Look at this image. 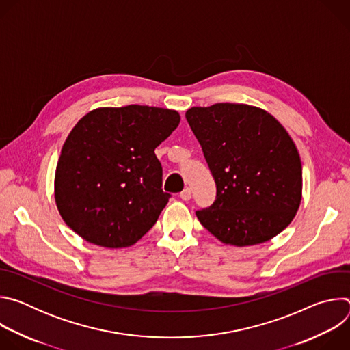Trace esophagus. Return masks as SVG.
I'll return each mask as SVG.
<instances>
[{
  "mask_svg": "<svg viewBox=\"0 0 350 350\" xmlns=\"http://www.w3.org/2000/svg\"><path fill=\"white\" fill-rule=\"evenodd\" d=\"M180 198L183 199V201H189V199H191V189L185 188L183 192H180Z\"/></svg>",
  "mask_w": 350,
  "mask_h": 350,
  "instance_id": "esophagus-1",
  "label": "esophagus"
}]
</instances>
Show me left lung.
<instances>
[{"instance_id":"left-lung-1","label":"left lung","mask_w":350,"mask_h":350,"mask_svg":"<svg viewBox=\"0 0 350 350\" xmlns=\"http://www.w3.org/2000/svg\"><path fill=\"white\" fill-rule=\"evenodd\" d=\"M216 183V199L196 211L217 239L235 246L266 242L295 217L302 199V163L285 129L266 111L215 104L187 111Z\"/></svg>"}]
</instances>
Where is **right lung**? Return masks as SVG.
I'll list each match as a JSON object with an SVG mask.
<instances>
[{
    "instance_id": "right-lung-1",
    "label": "right lung",
    "mask_w": 350,
    "mask_h": 350,
    "mask_svg": "<svg viewBox=\"0 0 350 350\" xmlns=\"http://www.w3.org/2000/svg\"><path fill=\"white\" fill-rule=\"evenodd\" d=\"M176 111L99 108L68 135L55 172V201L81 238L126 247L154 227L172 196L162 189L155 148L178 126Z\"/></svg>"
}]
</instances>
